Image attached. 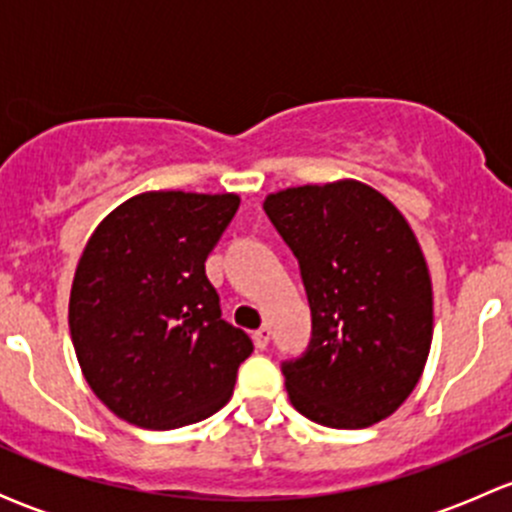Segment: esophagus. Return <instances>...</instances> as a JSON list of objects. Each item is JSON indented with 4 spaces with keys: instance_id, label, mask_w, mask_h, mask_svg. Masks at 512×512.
Listing matches in <instances>:
<instances>
[{
    "instance_id": "34e87169",
    "label": "esophagus",
    "mask_w": 512,
    "mask_h": 512,
    "mask_svg": "<svg viewBox=\"0 0 512 512\" xmlns=\"http://www.w3.org/2000/svg\"><path fill=\"white\" fill-rule=\"evenodd\" d=\"M252 342H255L257 349H265L270 344V329L260 327L257 332H252Z\"/></svg>"
}]
</instances>
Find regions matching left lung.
Returning <instances> with one entry per match:
<instances>
[{"mask_svg": "<svg viewBox=\"0 0 512 512\" xmlns=\"http://www.w3.org/2000/svg\"><path fill=\"white\" fill-rule=\"evenodd\" d=\"M265 213L312 307L307 354L282 366L289 401L322 426H374L409 399L431 352V272L409 220L352 178L277 190Z\"/></svg>", "mask_w": 512, "mask_h": 512, "instance_id": "obj_1", "label": "left lung"}]
</instances>
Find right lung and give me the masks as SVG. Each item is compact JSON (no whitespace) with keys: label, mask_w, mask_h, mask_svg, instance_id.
<instances>
[{"label":"right lung","mask_w":512,"mask_h":512,"mask_svg":"<svg viewBox=\"0 0 512 512\" xmlns=\"http://www.w3.org/2000/svg\"><path fill=\"white\" fill-rule=\"evenodd\" d=\"M237 205L235 193H138L81 252L69 297L76 359L91 391L133 426H188L230 401L252 342L220 317L205 260Z\"/></svg>","instance_id":"add662e5"}]
</instances>
